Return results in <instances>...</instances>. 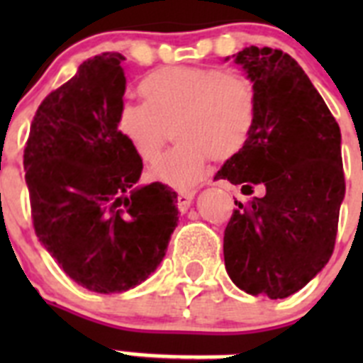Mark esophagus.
<instances>
[{
	"label": "esophagus",
	"instance_id": "esophagus-1",
	"mask_svg": "<svg viewBox=\"0 0 363 363\" xmlns=\"http://www.w3.org/2000/svg\"><path fill=\"white\" fill-rule=\"evenodd\" d=\"M194 196H196V191H192V189H184V191H179L178 192V209L182 211V213H185V211L191 207Z\"/></svg>",
	"mask_w": 363,
	"mask_h": 363
}]
</instances>
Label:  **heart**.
<instances>
[{
    "label": "heart",
    "instance_id": "heart-1",
    "mask_svg": "<svg viewBox=\"0 0 363 363\" xmlns=\"http://www.w3.org/2000/svg\"><path fill=\"white\" fill-rule=\"evenodd\" d=\"M143 101H125L118 130L143 162H154L172 133L176 145L150 176L176 189L198 184L211 158L223 162L245 147L256 118L255 85L240 74L203 67H165L140 83Z\"/></svg>",
    "mask_w": 363,
    "mask_h": 363
}]
</instances>
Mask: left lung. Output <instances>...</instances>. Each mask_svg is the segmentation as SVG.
I'll return each instance as SVG.
<instances>
[{"instance_id": "1", "label": "left lung", "mask_w": 363, "mask_h": 363, "mask_svg": "<svg viewBox=\"0 0 363 363\" xmlns=\"http://www.w3.org/2000/svg\"><path fill=\"white\" fill-rule=\"evenodd\" d=\"M233 60L255 85L256 118L245 147L214 179L264 194L247 207L236 201L223 258L236 287L278 300L306 287L333 255L345 196L342 134L289 54L251 45Z\"/></svg>"}]
</instances>
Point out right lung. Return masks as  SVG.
Returning a JSON list of instances; mask_svg holds the SVG:
<instances>
[{"label": "right lung", "instance_id": "obj_1", "mask_svg": "<svg viewBox=\"0 0 363 363\" xmlns=\"http://www.w3.org/2000/svg\"><path fill=\"white\" fill-rule=\"evenodd\" d=\"M118 52L78 67L38 107L25 182L41 245L92 293L134 289L162 264L178 225V194L138 185L142 158L118 130L125 72Z\"/></svg>", "mask_w": 363, "mask_h": 363}]
</instances>
